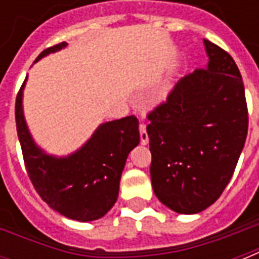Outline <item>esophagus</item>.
Segmentation results:
<instances>
[{
    "mask_svg": "<svg viewBox=\"0 0 259 259\" xmlns=\"http://www.w3.org/2000/svg\"><path fill=\"white\" fill-rule=\"evenodd\" d=\"M139 130H140V140H141V144H143V146H147V144H148V135H147L146 124L141 123L140 126H139Z\"/></svg>",
    "mask_w": 259,
    "mask_h": 259,
    "instance_id": "obj_1",
    "label": "esophagus"
}]
</instances>
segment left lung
<instances>
[{"label":"left lung","instance_id":"1","mask_svg":"<svg viewBox=\"0 0 259 259\" xmlns=\"http://www.w3.org/2000/svg\"><path fill=\"white\" fill-rule=\"evenodd\" d=\"M208 64L187 74L148 113L151 183L169 209L193 215L211 206L244 148L248 112L233 58L204 40Z\"/></svg>","mask_w":259,"mask_h":259}]
</instances>
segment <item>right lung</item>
Wrapping results in <instances>:
<instances>
[{
    "label": "right lung",
    "mask_w": 259,
    "mask_h": 259,
    "mask_svg": "<svg viewBox=\"0 0 259 259\" xmlns=\"http://www.w3.org/2000/svg\"><path fill=\"white\" fill-rule=\"evenodd\" d=\"M68 46L44 50L37 61ZM26 76L15 104L16 130L31 183L42 200L61 215L91 222L107 213L119 195V183L129 152L139 146L136 116L101 123L79 150L65 157L51 155L37 146L23 113Z\"/></svg>",
    "instance_id": "1"
}]
</instances>
